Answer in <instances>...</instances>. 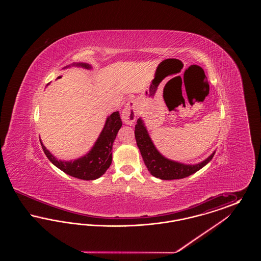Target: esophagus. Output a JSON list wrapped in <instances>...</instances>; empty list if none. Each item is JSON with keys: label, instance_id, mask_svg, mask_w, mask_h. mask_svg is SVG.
I'll use <instances>...</instances> for the list:
<instances>
[{"label": "esophagus", "instance_id": "1", "mask_svg": "<svg viewBox=\"0 0 261 261\" xmlns=\"http://www.w3.org/2000/svg\"><path fill=\"white\" fill-rule=\"evenodd\" d=\"M139 110V101L135 99H130L121 113V119L126 124H134L136 120L137 112Z\"/></svg>", "mask_w": 261, "mask_h": 261}]
</instances>
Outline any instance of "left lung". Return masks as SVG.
<instances>
[{"label":"left lung","mask_w":261,"mask_h":261,"mask_svg":"<svg viewBox=\"0 0 261 261\" xmlns=\"http://www.w3.org/2000/svg\"><path fill=\"white\" fill-rule=\"evenodd\" d=\"M135 138L137 146L141 151L142 158L149 173L162 180L183 179L188 177L206 165L215 153V151H213L207 159L197 164H185L171 161L163 156L155 148L141 117L137 120V124L135 125Z\"/></svg>","instance_id":"obj_1"}]
</instances>
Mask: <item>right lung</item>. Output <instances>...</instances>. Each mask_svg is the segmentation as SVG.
<instances>
[{
    "label": "right lung",
    "mask_w": 261,
    "mask_h": 261,
    "mask_svg": "<svg viewBox=\"0 0 261 261\" xmlns=\"http://www.w3.org/2000/svg\"><path fill=\"white\" fill-rule=\"evenodd\" d=\"M70 66H78L86 69H91L92 66L85 62H76L64 68ZM63 68V69H64ZM122 126L119 112H115L108 116L105 126L95 142L93 148L87 153L74 161H60L50 153L49 149L41 145L45 154L54 165L61 169L64 173L70 175L81 180H96L106 173L112 162V145L116 138L119 129Z\"/></svg>",
    "instance_id": "right-lung-1"
}]
</instances>
